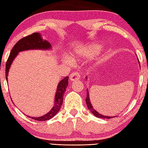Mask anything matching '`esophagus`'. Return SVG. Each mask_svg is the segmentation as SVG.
<instances>
[{
    "instance_id": "1",
    "label": "esophagus",
    "mask_w": 148,
    "mask_h": 148,
    "mask_svg": "<svg viewBox=\"0 0 148 148\" xmlns=\"http://www.w3.org/2000/svg\"><path fill=\"white\" fill-rule=\"evenodd\" d=\"M80 78V74L77 72H72V73L70 75V79L71 81H75L77 80Z\"/></svg>"
}]
</instances>
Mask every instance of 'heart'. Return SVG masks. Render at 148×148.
<instances>
[{
    "label": "heart",
    "instance_id": "heart-1",
    "mask_svg": "<svg viewBox=\"0 0 148 148\" xmlns=\"http://www.w3.org/2000/svg\"><path fill=\"white\" fill-rule=\"evenodd\" d=\"M102 47L103 46L100 43H92L80 46L75 50L73 56L76 59L90 57L99 53Z\"/></svg>",
    "mask_w": 148,
    "mask_h": 148
}]
</instances>
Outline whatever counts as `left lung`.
<instances>
[{"mask_svg": "<svg viewBox=\"0 0 148 148\" xmlns=\"http://www.w3.org/2000/svg\"><path fill=\"white\" fill-rule=\"evenodd\" d=\"M86 97L85 99L86 101V106L88 107V109H89V110L90 111L92 114H93L95 117H99V118H103V119H111L113 118L114 117H108V116H106V115H103L100 114L99 113H98L95 110H94V108L92 106V104L90 103V99H89V94H88V89H86Z\"/></svg>", "mask_w": 148, "mask_h": 148, "instance_id": "left-lung-1", "label": "left lung"}]
</instances>
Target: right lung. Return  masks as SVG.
<instances>
[{"instance_id": "obj_1", "label": "right lung", "mask_w": 148, "mask_h": 148, "mask_svg": "<svg viewBox=\"0 0 148 148\" xmlns=\"http://www.w3.org/2000/svg\"><path fill=\"white\" fill-rule=\"evenodd\" d=\"M51 44L46 40L42 38L40 34L38 33H34L33 34L25 36L20 39L14 45L13 49L10 52L8 60L5 64V79L8 81V74L10 66L14 58L18 54V52L29 50V49H51ZM69 76L63 78L58 83L57 87V90L55 96V103L51 110L48 114L39 117H31L33 119L38 121H43L50 119L56 115L58 112L60 110L61 106L63 103V97L65 92L66 88L67 87L69 82Z\"/></svg>"}]
</instances>
